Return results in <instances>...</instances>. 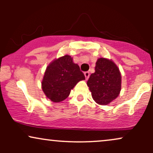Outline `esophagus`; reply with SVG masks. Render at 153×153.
<instances>
[{"label":"esophagus","instance_id":"34e87169","mask_svg":"<svg viewBox=\"0 0 153 153\" xmlns=\"http://www.w3.org/2000/svg\"><path fill=\"white\" fill-rule=\"evenodd\" d=\"M84 75H85V79L88 80V79L89 78V76H90V73H89V72H85V73H84Z\"/></svg>","mask_w":153,"mask_h":153}]
</instances>
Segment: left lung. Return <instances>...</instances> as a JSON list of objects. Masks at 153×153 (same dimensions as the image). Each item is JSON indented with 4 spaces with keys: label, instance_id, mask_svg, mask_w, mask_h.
Wrapping results in <instances>:
<instances>
[{
    "label": "left lung",
    "instance_id": "8db88e82",
    "mask_svg": "<svg viewBox=\"0 0 153 153\" xmlns=\"http://www.w3.org/2000/svg\"><path fill=\"white\" fill-rule=\"evenodd\" d=\"M87 85L96 103L109 104L118 97L122 88V75L118 66L111 59L100 57Z\"/></svg>",
    "mask_w": 153,
    "mask_h": 153
}]
</instances>
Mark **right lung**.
<instances>
[{
    "label": "right lung",
    "mask_w": 153,
    "mask_h": 153,
    "mask_svg": "<svg viewBox=\"0 0 153 153\" xmlns=\"http://www.w3.org/2000/svg\"><path fill=\"white\" fill-rule=\"evenodd\" d=\"M85 79L80 67L73 62V57L65 54L54 59L47 67L42 88L47 99L59 103L69 96L71 90L79 81Z\"/></svg>",
    "instance_id": "1"
}]
</instances>
